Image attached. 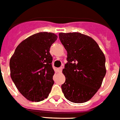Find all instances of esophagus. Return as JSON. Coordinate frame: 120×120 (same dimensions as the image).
Masks as SVG:
<instances>
[{"instance_id": "1", "label": "esophagus", "mask_w": 120, "mask_h": 120, "mask_svg": "<svg viewBox=\"0 0 120 120\" xmlns=\"http://www.w3.org/2000/svg\"><path fill=\"white\" fill-rule=\"evenodd\" d=\"M62 69H63L62 67H60V68H58V73H62Z\"/></svg>"}]
</instances>
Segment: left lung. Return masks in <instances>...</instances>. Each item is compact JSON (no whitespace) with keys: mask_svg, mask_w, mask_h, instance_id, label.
<instances>
[{"mask_svg":"<svg viewBox=\"0 0 120 120\" xmlns=\"http://www.w3.org/2000/svg\"><path fill=\"white\" fill-rule=\"evenodd\" d=\"M59 38L68 52V62L62 71L65 77L63 93L71 102H86L101 86L106 74L105 55L95 40L86 34L60 33Z\"/></svg>","mask_w":120,"mask_h":120,"instance_id":"obj_1","label":"left lung"}]
</instances>
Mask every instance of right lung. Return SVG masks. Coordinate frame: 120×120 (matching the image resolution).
<instances>
[{"label": "right lung", "mask_w": 120, "mask_h": 120, "mask_svg": "<svg viewBox=\"0 0 120 120\" xmlns=\"http://www.w3.org/2000/svg\"><path fill=\"white\" fill-rule=\"evenodd\" d=\"M57 38L47 32L33 34L20 43L10 58L11 78L28 100H44L51 92L55 71L49 51Z\"/></svg>", "instance_id": "right-lung-1"}]
</instances>
